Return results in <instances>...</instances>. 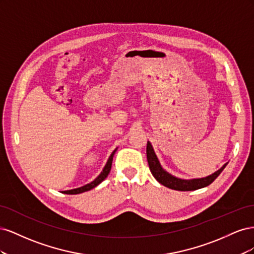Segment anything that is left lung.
Wrapping results in <instances>:
<instances>
[{
    "label": "left lung",
    "instance_id": "left-lung-1",
    "mask_svg": "<svg viewBox=\"0 0 254 254\" xmlns=\"http://www.w3.org/2000/svg\"><path fill=\"white\" fill-rule=\"evenodd\" d=\"M146 155H147V161H148V165H149V170L152 174V176L155 177L156 180L162 184V186L176 190H195L198 189H202L205 188L217 178V177L220 175V173L224 171V168L227 166L228 162L226 164L222 165L218 171L213 173L212 175H209L206 177H203V178H194V179H182L178 178V177L173 176L168 172H166L162 165L160 164V161L156 155L155 150H153V147L151 143L148 141L147 142V147H146Z\"/></svg>",
    "mask_w": 254,
    "mask_h": 254
}]
</instances>
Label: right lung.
Masks as SVG:
<instances>
[{"label": "right lung", "instance_id": "right-lung-1", "mask_svg": "<svg viewBox=\"0 0 254 254\" xmlns=\"http://www.w3.org/2000/svg\"><path fill=\"white\" fill-rule=\"evenodd\" d=\"M117 149H118V148H117ZM117 149H114V150L112 151V153L110 155L108 161H107V163H106L105 167L103 168V172H102L101 174H99L93 181L88 183V184H86V186H83V187H81V188L68 190H64L63 193H64V194H70V195L80 194V193H83V191H87V190H92V189H94V188H96V187L98 186V184H101V183L107 178V176L109 175V173H110V171H111V165H112L113 156H114L115 151H117Z\"/></svg>", "mask_w": 254, "mask_h": 254}]
</instances>
